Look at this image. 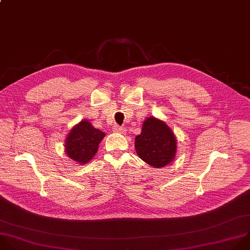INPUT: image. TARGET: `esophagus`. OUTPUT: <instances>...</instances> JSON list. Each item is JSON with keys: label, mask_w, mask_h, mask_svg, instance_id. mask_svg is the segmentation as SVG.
Segmentation results:
<instances>
[{"label": "esophagus", "mask_w": 250, "mask_h": 250, "mask_svg": "<svg viewBox=\"0 0 250 250\" xmlns=\"http://www.w3.org/2000/svg\"><path fill=\"white\" fill-rule=\"evenodd\" d=\"M113 131H114V132H117V133L124 134V133L126 132V129L123 128V127H121V126H119V125H115V126L113 127Z\"/></svg>", "instance_id": "esophagus-1"}]
</instances>
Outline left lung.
Listing matches in <instances>:
<instances>
[{
  "label": "left lung",
  "instance_id": "1",
  "mask_svg": "<svg viewBox=\"0 0 250 250\" xmlns=\"http://www.w3.org/2000/svg\"><path fill=\"white\" fill-rule=\"evenodd\" d=\"M135 147L145 163L159 168L174 159L176 140L165 122L148 117L143 124L141 134L135 138Z\"/></svg>",
  "mask_w": 250,
  "mask_h": 250
}]
</instances>
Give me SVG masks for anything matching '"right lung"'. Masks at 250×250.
Instances as JSON below:
<instances>
[{"label": "right lung", "instance_id": "add662e5", "mask_svg": "<svg viewBox=\"0 0 250 250\" xmlns=\"http://www.w3.org/2000/svg\"><path fill=\"white\" fill-rule=\"evenodd\" d=\"M104 136V132L92 127L87 120H83L68 135L66 153L70 159L83 165L96 154L98 145Z\"/></svg>", "mask_w": 250, "mask_h": 250}]
</instances>
